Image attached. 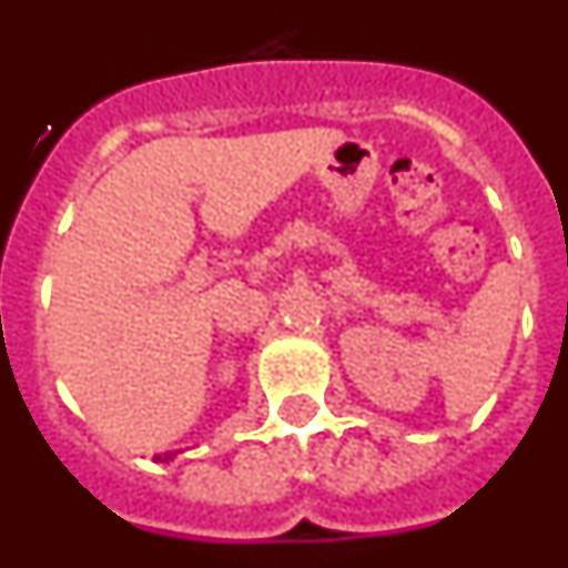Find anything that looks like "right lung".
I'll return each mask as SVG.
<instances>
[{
  "mask_svg": "<svg viewBox=\"0 0 568 568\" xmlns=\"http://www.w3.org/2000/svg\"><path fill=\"white\" fill-rule=\"evenodd\" d=\"M175 455V453H173ZM173 455H164V458H162V455H159V458H155V460H173Z\"/></svg>",
  "mask_w": 568,
  "mask_h": 568,
  "instance_id": "obj_1",
  "label": "right lung"
}]
</instances>
